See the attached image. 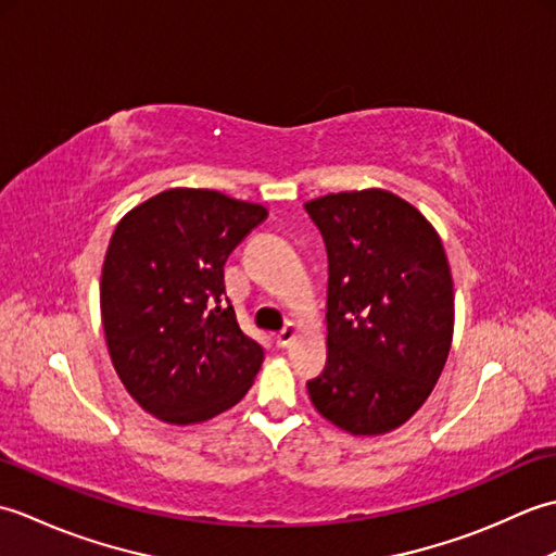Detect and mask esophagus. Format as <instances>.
<instances>
[{"mask_svg":"<svg viewBox=\"0 0 556 556\" xmlns=\"http://www.w3.org/2000/svg\"><path fill=\"white\" fill-rule=\"evenodd\" d=\"M293 339H296V327L289 323V325H285V329H281V332H277V346L279 349H287Z\"/></svg>","mask_w":556,"mask_h":556,"instance_id":"34e87169","label":"esophagus"}]
</instances>
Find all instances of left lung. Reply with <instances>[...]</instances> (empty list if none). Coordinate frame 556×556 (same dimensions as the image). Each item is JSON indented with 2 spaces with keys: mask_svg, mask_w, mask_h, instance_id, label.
I'll use <instances>...</instances> for the list:
<instances>
[{
  "mask_svg": "<svg viewBox=\"0 0 556 556\" xmlns=\"http://www.w3.org/2000/svg\"><path fill=\"white\" fill-rule=\"evenodd\" d=\"M327 260V365L313 406L351 434L404 425L452 349L454 285L432 224L399 195L329 193L305 203Z\"/></svg>",
  "mask_w": 556,
  "mask_h": 556,
  "instance_id": "left-lung-1",
  "label": "left lung"
}]
</instances>
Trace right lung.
<instances>
[{"label":"right lung","instance_id":"add662e5","mask_svg":"<svg viewBox=\"0 0 556 556\" xmlns=\"http://www.w3.org/2000/svg\"><path fill=\"white\" fill-rule=\"evenodd\" d=\"M267 217L207 188H169L116 224L100 308L114 370L152 416L203 422L251 389L265 351L243 334L224 263Z\"/></svg>","mask_w":556,"mask_h":556}]
</instances>
